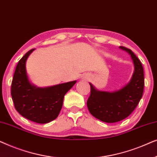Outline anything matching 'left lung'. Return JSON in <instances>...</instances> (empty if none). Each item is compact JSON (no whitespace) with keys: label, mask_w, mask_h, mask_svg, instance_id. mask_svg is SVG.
Wrapping results in <instances>:
<instances>
[{"label":"left lung","mask_w":157,"mask_h":157,"mask_svg":"<svg viewBox=\"0 0 157 157\" xmlns=\"http://www.w3.org/2000/svg\"><path fill=\"white\" fill-rule=\"evenodd\" d=\"M131 56L134 71L129 82L121 89L113 92L98 91L91 84V95L87 106L92 116L101 121L115 123L128 117L142 97L144 76L142 64L130 49L119 46Z\"/></svg>","instance_id":"obj_1"}]
</instances>
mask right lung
<instances>
[{"instance_id": "add662e5", "label": "right lung", "mask_w": 157, "mask_h": 157, "mask_svg": "<svg viewBox=\"0 0 157 157\" xmlns=\"http://www.w3.org/2000/svg\"><path fill=\"white\" fill-rule=\"evenodd\" d=\"M31 49L17 64L11 84V96L15 108L23 117L38 124L48 123L59 116L65 94L76 81L40 88L30 82L25 63Z\"/></svg>"}]
</instances>
